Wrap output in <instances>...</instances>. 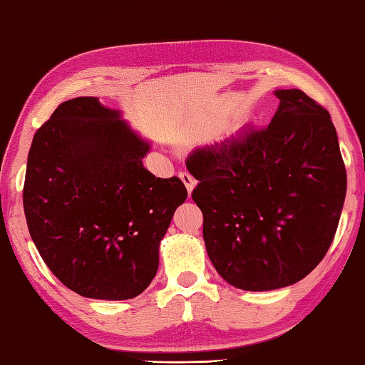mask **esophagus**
<instances>
[{"label":"esophagus","instance_id":"obj_1","mask_svg":"<svg viewBox=\"0 0 365 365\" xmlns=\"http://www.w3.org/2000/svg\"><path fill=\"white\" fill-rule=\"evenodd\" d=\"M178 177L182 178V182L185 183V187H187L188 195H191V191H192V188H195V185H196L195 178H192L188 173H180V174H178Z\"/></svg>","mask_w":365,"mask_h":365}]
</instances>
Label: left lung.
<instances>
[{
    "label": "left lung",
    "instance_id": "8db88e82",
    "mask_svg": "<svg viewBox=\"0 0 365 365\" xmlns=\"http://www.w3.org/2000/svg\"><path fill=\"white\" fill-rule=\"evenodd\" d=\"M275 115L192 150V201L207 255L245 291L289 287L315 269L337 231L346 170L329 112L304 91L275 90Z\"/></svg>",
    "mask_w": 365,
    "mask_h": 365
}]
</instances>
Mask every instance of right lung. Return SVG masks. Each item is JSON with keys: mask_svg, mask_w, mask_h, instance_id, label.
<instances>
[{"mask_svg": "<svg viewBox=\"0 0 365 365\" xmlns=\"http://www.w3.org/2000/svg\"><path fill=\"white\" fill-rule=\"evenodd\" d=\"M150 148L93 96L61 103L34 134L26 225L47 267L77 294L125 301L156 275L160 244L188 192L178 177L144 168Z\"/></svg>", "mask_w": 365, "mask_h": 365, "instance_id": "add662e5", "label": "right lung"}]
</instances>
